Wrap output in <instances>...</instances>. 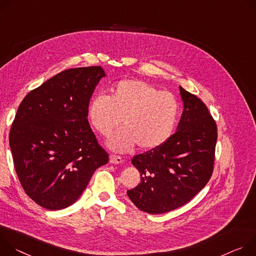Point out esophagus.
Returning <instances> with one entry per match:
<instances>
[{"label": "esophagus", "instance_id": "obj_1", "mask_svg": "<svg viewBox=\"0 0 256 256\" xmlns=\"http://www.w3.org/2000/svg\"><path fill=\"white\" fill-rule=\"evenodd\" d=\"M122 160H123L120 156H116V154H110V164H121Z\"/></svg>", "mask_w": 256, "mask_h": 256}]
</instances>
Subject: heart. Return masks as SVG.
<instances>
[{"mask_svg":"<svg viewBox=\"0 0 256 256\" xmlns=\"http://www.w3.org/2000/svg\"><path fill=\"white\" fill-rule=\"evenodd\" d=\"M179 112L177 98L160 92L141 80H123L110 90L108 96H94L88 108L92 125L102 136H108L122 121V128L108 141L116 152L131 150L135 144L142 150L162 146L171 136Z\"/></svg>","mask_w":256,"mask_h":256,"instance_id":"1","label":"heart"}]
</instances>
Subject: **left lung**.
Listing matches in <instances>:
<instances>
[{"label": "left lung", "instance_id": "1", "mask_svg": "<svg viewBox=\"0 0 256 256\" xmlns=\"http://www.w3.org/2000/svg\"><path fill=\"white\" fill-rule=\"evenodd\" d=\"M179 88L184 108L177 131L158 148L132 160L141 182L127 195L136 208L152 214L186 204L214 171L216 124L202 100Z\"/></svg>", "mask_w": 256, "mask_h": 256}]
</instances>
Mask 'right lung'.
Wrapping results in <instances>:
<instances>
[{
  "label": "right lung",
  "instance_id": "1",
  "mask_svg": "<svg viewBox=\"0 0 256 256\" xmlns=\"http://www.w3.org/2000/svg\"><path fill=\"white\" fill-rule=\"evenodd\" d=\"M104 76L100 66L62 71L17 110L9 135L15 171L25 193L46 210L73 204L108 162L88 120L90 98Z\"/></svg>",
  "mask_w": 256,
  "mask_h": 256
}]
</instances>
